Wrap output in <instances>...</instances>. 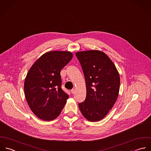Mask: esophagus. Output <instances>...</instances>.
<instances>
[{
	"instance_id": "34e87169",
	"label": "esophagus",
	"mask_w": 151,
	"mask_h": 151,
	"mask_svg": "<svg viewBox=\"0 0 151 151\" xmlns=\"http://www.w3.org/2000/svg\"><path fill=\"white\" fill-rule=\"evenodd\" d=\"M71 94H74L76 93V91H75V90H74V89H72V90H71Z\"/></svg>"
}]
</instances>
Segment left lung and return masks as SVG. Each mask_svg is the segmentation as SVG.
<instances>
[{
	"mask_svg": "<svg viewBox=\"0 0 151 151\" xmlns=\"http://www.w3.org/2000/svg\"><path fill=\"white\" fill-rule=\"evenodd\" d=\"M85 76L86 100L78 104L83 115L91 122L103 119L118 96L120 78L108 56L99 50L79 51L76 54Z\"/></svg>",
	"mask_w": 151,
	"mask_h": 151,
	"instance_id": "obj_1",
	"label": "left lung"
}]
</instances>
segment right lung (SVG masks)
<instances>
[{
  "mask_svg": "<svg viewBox=\"0 0 151 151\" xmlns=\"http://www.w3.org/2000/svg\"><path fill=\"white\" fill-rule=\"evenodd\" d=\"M72 58L69 51H49L30 68L24 81V94L30 108L40 119L56 118L65 106L69 96L61 88L60 71Z\"/></svg>",
  "mask_w": 151,
  "mask_h": 151,
  "instance_id": "1",
  "label": "right lung"
}]
</instances>
